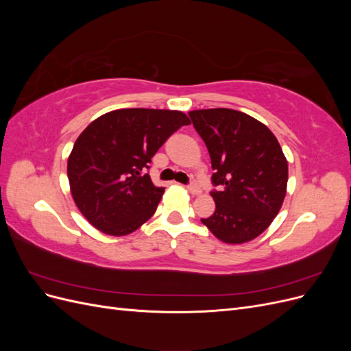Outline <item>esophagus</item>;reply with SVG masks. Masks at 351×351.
<instances>
[{
    "mask_svg": "<svg viewBox=\"0 0 351 351\" xmlns=\"http://www.w3.org/2000/svg\"><path fill=\"white\" fill-rule=\"evenodd\" d=\"M187 190L190 192V195H193V196H197V195H200V186L199 184H196V183H192V184H189L187 186Z\"/></svg>",
    "mask_w": 351,
    "mask_h": 351,
    "instance_id": "esophagus-1",
    "label": "esophagus"
}]
</instances>
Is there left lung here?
Wrapping results in <instances>:
<instances>
[{
    "label": "left lung",
    "mask_w": 351,
    "mask_h": 351,
    "mask_svg": "<svg viewBox=\"0 0 351 351\" xmlns=\"http://www.w3.org/2000/svg\"><path fill=\"white\" fill-rule=\"evenodd\" d=\"M210 156L215 212L200 221L221 241L256 239L281 209L289 165L277 137L253 117L230 108L189 112Z\"/></svg>",
    "instance_id": "8db88e82"
}]
</instances>
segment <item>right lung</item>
<instances>
[{
  "label": "right lung",
  "mask_w": 351,
  "mask_h": 351,
  "mask_svg": "<svg viewBox=\"0 0 351 351\" xmlns=\"http://www.w3.org/2000/svg\"><path fill=\"white\" fill-rule=\"evenodd\" d=\"M190 124L182 111L125 108L101 115L77 137L67 162L74 204L90 224L127 236L156 210L164 187L147 174L169 136Z\"/></svg>",
  "instance_id": "1"
}]
</instances>
